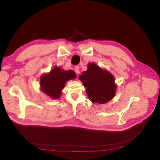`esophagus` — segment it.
Segmentation results:
<instances>
[{
  "mask_svg": "<svg viewBox=\"0 0 160 160\" xmlns=\"http://www.w3.org/2000/svg\"><path fill=\"white\" fill-rule=\"evenodd\" d=\"M79 69H79V66L75 67L74 70H75V72H76L77 75H79V74L80 73V70H79Z\"/></svg>",
  "mask_w": 160,
  "mask_h": 160,
  "instance_id": "1",
  "label": "esophagus"
}]
</instances>
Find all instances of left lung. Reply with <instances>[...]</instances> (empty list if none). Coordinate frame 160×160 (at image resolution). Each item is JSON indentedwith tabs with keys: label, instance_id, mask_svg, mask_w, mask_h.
<instances>
[{
	"label": "left lung",
	"instance_id": "left-lung-1",
	"mask_svg": "<svg viewBox=\"0 0 160 160\" xmlns=\"http://www.w3.org/2000/svg\"><path fill=\"white\" fill-rule=\"evenodd\" d=\"M79 79L86 88V93L93 103L105 104L115 95L118 85L114 76L93 62H89L88 69L82 72Z\"/></svg>",
	"mask_w": 160,
	"mask_h": 160
}]
</instances>
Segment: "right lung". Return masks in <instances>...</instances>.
Returning a JSON list of instances; mask_svg holds the SVG:
<instances>
[{
  "mask_svg": "<svg viewBox=\"0 0 160 160\" xmlns=\"http://www.w3.org/2000/svg\"><path fill=\"white\" fill-rule=\"evenodd\" d=\"M76 77V73L72 70H64L61 67L54 66L49 72L41 75L40 89L49 98L59 99L67 82L75 79Z\"/></svg>",
  "mask_w": 160,
  "mask_h": 160,
  "instance_id": "obj_1",
  "label": "right lung"
}]
</instances>
